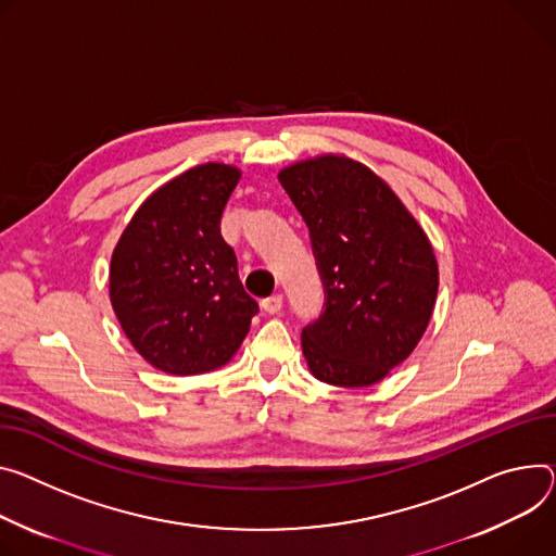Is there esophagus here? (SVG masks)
<instances>
[{
    "label": "esophagus",
    "mask_w": 556,
    "mask_h": 556,
    "mask_svg": "<svg viewBox=\"0 0 556 556\" xmlns=\"http://www.w3.org/2000/svg\"><path fill=\"white\" fill-rule=\"evenodd\" d=\"M262 308L268 313V315H275V313H279L281 308H283V294H270V296H266L264 301H262Z\"/></svg>",
    "instance_id": "34e87169"
}]
</instances>
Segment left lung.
I'll use <instances>...</instances> for the list:
<instances>
[{"mask_svg":"<svg viewBox=\"0 0 556 556\" xmlns=\"http://www.w3.org/2000/svg\"><path fill=\"white\" fill-rule=\"evenodd\" d=\"M304 217L326 288L301 332L311 372L330 386L379 383L410 357L437 301L432 243L392 188L362 162L319 155L279 170Z\"/></svg>","mask_w":556,"mask_h":556,"instance_id":"obj_1","label":"left lung"}]
</instances>
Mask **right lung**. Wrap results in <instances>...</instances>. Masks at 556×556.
Listing matches in <instances>:
<instances>
[{"instance_id": "add662e5", "label": "right lung", "mask_w": 556, "mask_h": 556, "mask_svg": "<svg viewBox=\"0 0 556 556\" xmlns=\"http://www.w3.org/2000/svg\"><path fill=\"white\" fill-rule=\"evenodd\" d=\"M241 179L208 162L150 194L111 260V304L139 355L162 372L190 377L226 366L260 313L222 237V213Z\"/></svg>"}]
</instances>
